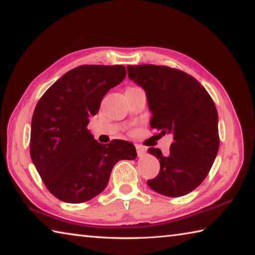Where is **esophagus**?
<instances>
[{"label": "esophagus", "instance_id": "obj_1", "mask_svg": "<svg viewBox=\"0 0 255 255\" xmlns=\"http://www.w3.org/2000/svg\"><path fill=\"white\" fill-rule=\"evenodd\" d=\"M136 150H137L138 156H142L146 152V148L140 146V145H136Z\"/></svg>", "mask_w": 255, "mask_h": 255}]
</instances>
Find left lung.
I'll use <instances>...</instances> for the list:
<instances>
[{"label":"left lung","instance_id":"obj_1","mask_svg":"<svg viewBox=\"0 0 255 255\" xmlns=\"http://www.w3.org/2000/svg\"><path fill=\"white\" fill-rule=\"evenodd\" d=\"M129 79L146 92L150 128L174 141L168 155L150 147L159 174L147 180L152 191L169 197L186 195L205 179L220 147L214 101L195 78L177 69L154 64L127 67Z\"/></svg>","mask_w":255,"mask_h":255}]
</instances>
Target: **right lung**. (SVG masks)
<instances>
[{
    "label": "right lung",
    "instance_id": "right-lung-1",
    "mask_svg": "<svg viewBox=\"0 0 255 255\" xmlns=\"http://www.w3.org/2000/svg\"><path fill=\"white\" fill-rule=\"evenodd\" d=\"M126 77L123 66H80L55 81L36 104L31 123L30 154L53 196L83 203L107 187L110 173L122 159L133 160L131 142L97 141L88 130L90 117L105 95Z\"/></svg>",
    "mask_w": 255,
    "mask_h": 255
}]
</instances>
